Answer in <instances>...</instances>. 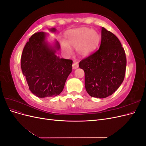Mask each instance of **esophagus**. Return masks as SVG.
I'll return each mask as SVG.
<instances>
[{"instance_id":"obj_1","label":"esophagus","mask_w":146,"mask_h":146,"mask_svg":"<svg viewBox=\"0 0 146 146\" xmlns=\"http://www.w3.org/2000/svg\"><path fill=\"white\" fill-rule=\"evenodd\" d=\"M72 68L74 69H77L78 68V63L76 62V61H74V63L72 64Z\"/></svg>"}]
</instances>
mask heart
<instances>
[{
	"instance_id": "obj_1",
	"label": "heart",
	"mask_w": 146,
	"mask_h": 146,
	"mask_svg": "<svg viewBox=\"0 0 146 146\" xmlns=\"http://www.w3.org/2000/svg\"><path fill=\"white\" fill-rule=\"evenodd\" d=\"M66 41H61V47L67 54L72 53V46L76 47L77 54L87 56L93 53L98 47L100 36L96 31L87 27L69 30L65 34Z\"/></svg>"
}]
</instances>
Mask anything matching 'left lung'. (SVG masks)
<instances>
[{"label": "left lung", "mask_w": 146, "mask_h": 146, "mask_svg": "<svg viewBox=\"0 0 146 146\" xmlns=\"http://www.w3.org/2000/svg\"><path fill=\"white\" fill-rule=\"evenodd\" d=\"M126 64L125 53L119 39L102 27L99 50L79 63V68L85 72L88 93L100 99L113 94L123 81Z\"/></svg>", "instance_id": "1"}]
</instances>
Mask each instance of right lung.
<instances>
[{"instance_id":"add662e5","label":"right lung","mask_w":146,"mask_h":146,"mask_svg":"<svg viewBox=\"0 0 146 146\" xmlns=\"http://www.w3.org/2000/svg\"><path fill=\"white\" fill-rule=\"evenodd\" d=\"M49 30L55 32L56 30L52 28ZM47 35L43 32L33 34L21 56V69L29 90L39 98L59 95L72 68L71 60L56 56L60 44L55 40L52 46L46 40Z\"/></svg>"}]
</instances>
